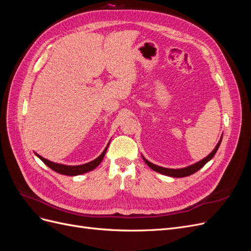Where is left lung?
Returning a JSON list of instances; mask_svg holds the SVG:
<instances>
[{"instance_id": "obj_1", "label": "left lung", "mask_w": 251, "mask_h": 251, "mask_svg": "<svg viewBox=\"0 0 251 251\" xmlns=\"http://www.w3.org/2000/svg\"><path fill=\"white\" fill-rule=\"evenodd\" d=\"M222 137H223V135L221 136V138H220L219 142L217 143L216 148L211 151L210 154H208L206 157L203 158L202 160H200V161H198V162H196V163H194V164L188 165V166H185V168H182V169H168V168H162V166H159V165H156V164H154V163L150 162V161L147 160V159L144 158L142 155H141V156H142V158H143L144 162H146L153 171H155V172H157V173H159V174L165 175V176L173 177V178H183V177L191 176V175L195 174L196 172H198L201 168H203V166H204L205 164H206L208 161L211 160L212 158H214L215 154L217 153V151H218V149H219V147H220V144H221Z\"/></svg>"}]
</instances>
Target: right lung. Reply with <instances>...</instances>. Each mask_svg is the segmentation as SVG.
<instances>
[{"label": "right lung", "mask_w": 251, "mask_h": 251, "mask_svg": "<svg viewBox=\"0 0 251 251\" xmlns=\"http://www.w3.org/2000/svg\"><path fill=\"white\" fill-rule=\"evenodd\" d=\"M109 144H110V141L107 144L105 149L103 150L102 153L100 156H98L96 159H94V160L90 161L88 163H85V164H79V165H66V164H62V163H56V162L48 160V159H45L44 157L40 156L39 154H36V153H34V154L37 157H39L45 164L49 166V168L54 172H56L58 174H62V175H67V176H78V175L86 174L88 172L93 171L94 169H96L97 166L101 163L102 159L105 155V151H107V150H108Z\"/></svg>", "instance_id": "1"}]
</instances>
